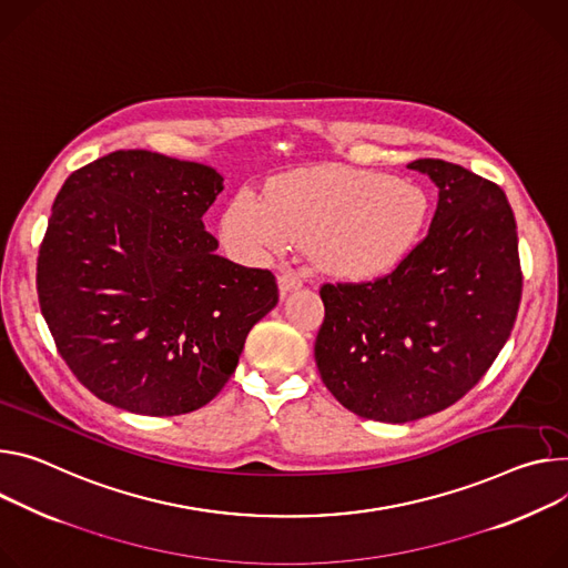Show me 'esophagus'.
<instances>
[{"mask_svg":"<svg viewBox=\"0 0 568 568\" xmlns=\"http://www.w3.org/2000/svg\"><path fill=\"white\" fill-rule=\"evenodd\" d=\"M303 285V278L294 272V270H283L281 274H278V290H281V294H287V292H292V290H298Z\"/></svg>","mask_w":568,"mask_h":568,"instance_id":"obj_1","label":"esophagus"}]
</instances>
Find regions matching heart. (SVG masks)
Listing matches in <instances>:
<instances>
[{
  "label": "heart",
  "instance_id": "heart-1",
  "mask_svg": "<svg viewBox=\"0 0 568 568\" xmlns=\"http://www.w3.org/2000/svg\"><path fill=\"white\" fill-rule=\"evenodd\" d=\"M428 222L422 187L378 172L324 165L272 181L265 199L237 192L224 211L222 237L261 261L292 244L337 278L392 274L419 244Z\"/></svg>",
  "mask_w": 568,
  "mask_h": 568
}]
</instances>
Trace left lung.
<instances>
[{"instance_id":"1","label":"left lung","mask_w":568,"mask_h":568,"mask_svg":"<svg viewBox=\"0 0 568 568\" xmlns=\"http://www.w3.org/2000/svg\"><path fill=\"white\" fill-rule=\"evenodd\" d=\"M407 168L439 187L428 235L387 276L324 283L315 342L331 394L387 424L435 415L467 394L505 346L524 292L505 192L439 159Z\"/></svg>"}]
</instances>
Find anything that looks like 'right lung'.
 <instances>
[{
	"label": "right lung",
	"mask_w": 568,
	"mask_h": 568,
	"mask_svg": "<svg viewBox=\"0 0 568 568\" xmlns=\"http://www.w3.org/2000/svg\"><path fill=\"white\" fill-rule=\"evenodd\" d=\"M222 183L209 165L120 149L57 194L38 301L65 365L97 398L149 417L203 407L278 303L270 270L226 261L203 229Z\"/></svg>",
	"instance_id": "obj_1"
}]
</instances>
